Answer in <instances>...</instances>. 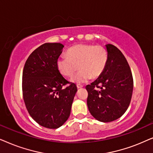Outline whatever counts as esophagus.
Instances as JSON below:
<instances>
[{
	"instance_id": "obj_1",
	"label": "esophagus",
	"mask_w": 153,
	"mask_h": 153,
	"mask_svg": "<svg viewBox=\"0 0 153 153\" xmlns=\"http://www.w3.org/2000/svg\"><path fill=\"white\" fill-rule=\"evenodd\" d=\"M83 86L82 85H80V84H78L77 85V87H78V89H80V88H82Z\"/></svg>"
}]
</instances>
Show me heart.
Masks as SVG:
<instances>
[{
	"label": "heart",
	"instance_id": "heart-1",
	"mask_svg": "<svg viewBox=\"0 0 153 153\" xmlns=\"http://www.w3.org/2000/svg\"><path fill=\"white\" fill-rule=\"evenodd\" d=\"M67 56H61L56 61V66L61 74L71 77L79 68L80 71L71 80L83 84L91 77L98 78L102 74L108 59V51L104 47L89 44H79L67 50Z\"/></svg>",
	"mask_w": 153,
	"mask_h": 153
}]
</instances>
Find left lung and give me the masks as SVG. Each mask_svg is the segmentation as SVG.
Wrapping results in <instances>:
<instances>
[{
    "instance_id": "1",
    "label": "left lung",
    "mask_w": 153,
    "mask_h": 153,
    "mask_svg": "<svg viewBox=\"0 0 153 153\" xmlns=\"http://www.w3.org/2000/svg\"><path fill=\"white\" fill-rule=\"evenodd\" d=\"M105 47L108 54L107 65L102 74L86 86L87 103L95 119L109 123L120 117L127 110L134 81L129 64L121 51L111 44Z\"/></svg>"
}]
</instances>
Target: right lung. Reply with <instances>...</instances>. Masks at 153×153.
<instances>
[{"mask_svg":"<svg viewBox=\"0 0 153 153\" xmlns=\"http://www.w3.org/2000/svg\"><path fill=\"white\" fill-rule=\"evenodd\" d=\"M64 47L57 42L38 47L28 56L22 74L26 109L36 123L48 129H57L68 120L78 91L75 84L66 80L56 66Z\"/></svg>","mask_w":153,"mask_h":153,"instance_id":"obj_1","label":"right lung"}]
</instances>
